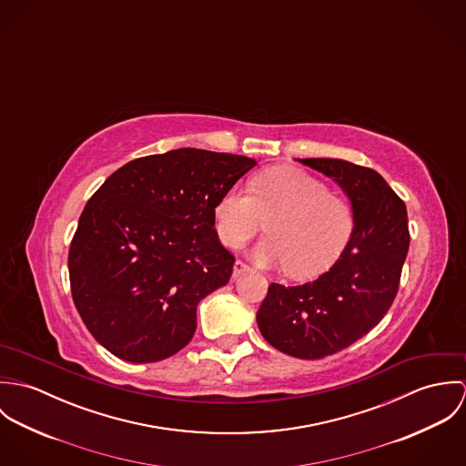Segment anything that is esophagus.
Returning a JSON list of instances; mask_svg holds the SVG:
<instances>
[{
    "label": "esophagus",
    "instance_id": "34e87169",
    "mask_svg": "<svg viewBox=\"0 0 466 466\" xmlns=\"http://www.w3.org/2000/svg\"><path fill=\"white\" fill-rule=\"evenodd\" d=\"M251 267L248 266L246 262H242V260H237L235 262V267H233V278H238L240 274H244V272H248Z\"/></svg>",
    "mask_w": 466,
    "mask_h": 466
}]
</instances>
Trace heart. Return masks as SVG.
I'll return each instance as SVG.
<instances>
[{"instance_id": "1", "label": "heart", "mask_w": 466, "mask_h": 466, "mask_svg": "<svg viewBox=\"0 0 466 466\" xmlns=\"http://www.w3.org/2000/svg\"><path fill=\"white\" fill-rule=\"evenodd\" d=\"M267 222L255 249L262 266L287 267L296 278H314L339 260L353 231L351 206L305 170L270 168L249 181V194L229 188L215 206V229L228 248H242Z\"/></svg>"}]
</instances>
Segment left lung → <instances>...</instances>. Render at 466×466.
I'll return each mask as SVG.
<instances>
[{
  "label": "left lung",
  "mask_w": 466,
  "mask_h": 466,
  "mask_svg": "<svg viewBox=\"0 0 466 466\" xmlns=\"http://www.w3.org/2000/svg\"><path fill=\"white\" fill-rule=\"evenodd\" d=\"M299 161L340 185L355 226L339 260L318 279L296 287L270 283L257 321L276 350L316 360L382 321L399 292L410 235L405 202L373 168L330 157Z\"/></svg>",
  "instance_id": "left-lung-1"
}]
</instances>
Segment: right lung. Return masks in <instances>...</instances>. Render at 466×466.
I'll return each mask as SVG.
<instances>
[{
  "mask_svg": "<svg viewBox=\"0 0 466 466\" xmlns=\"http://www.w3.org/2000/svg\"><path fill=\"white\" fill-rule=\"evenodd\" d=\"M255 165L177 148L129 161L91 196L67 267L73 303L106 350L156 362L192 340L200 299L235 264L213 228L217 200Z\"/></svg>",
  "mask_w": 466,
  "mask_h": 466,
  "instance_id": "add662e5",
  "label": "right lung"
}]
</instances>
